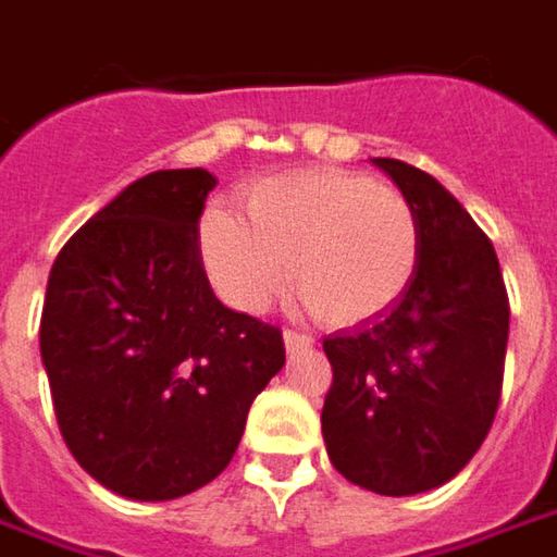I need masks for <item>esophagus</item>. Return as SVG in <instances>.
I'll return each mask as SVG.
<instances>
[{
    "instance_id": "34e87169",
    "label": "esophagus",
    "mask_w": 557,
    "mask_h": 557,
    "mask_svg": "<svg viewBox=\"0 0 557 557\" xmlns=\"http://www.w3.org/2000/svg\"><path fill=\"white\" fill-rule=\"evenodd\" d=\"M282 337H285V350H288V354H297V350H310L312 344H315V341H312V334L290 332V329L282 334Z\"/></svg>"
}]
</instances>
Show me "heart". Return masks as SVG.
Instances as JSON below:
<instances>
[{
  "label": "heart",
  "instance_id": "obj_1",
  "mask_svg": "<svg viewBox=\"0 0 557 557\" xmlns=\"http://www.w3.org/2000/svg\"><path fill=\"white\" fill-rule=\"evenodd\" d=\"M245 220L207 210L201 263L228 307L263 312L290 278L332 325L381 319L412 285L418 220L394 185L356 170H297L245 191Z\"/></svg>",
  "mask_w": 557,
  "mask_h": 557
}]
</instances>
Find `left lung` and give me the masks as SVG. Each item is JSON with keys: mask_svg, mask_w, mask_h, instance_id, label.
<instances>
[{"mask_svg": "<svg viewBox=\"0 0 557 557\" xmlns=\"http://www.w3.org/2000/svg\"><path fill=\"white\" fill-rule=\"evenodd\" d=\"M372 163L416 210L418 269L381 319L325 337L334 384L322 437L350 483L416 496L453 481L493 424L508 294L490 238L431 173L394 158Z\"/></svg>", "mask_w": 557, "mask_h": 557, "instance_id": "1", "label": "left lung"}]
</instances>
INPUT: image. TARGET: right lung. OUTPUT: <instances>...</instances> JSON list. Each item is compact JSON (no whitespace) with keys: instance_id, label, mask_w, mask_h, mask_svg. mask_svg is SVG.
I'll list each match as a JSON object with an SVG mask.
<instances>
[{"instance_id":"1","label":"right lung","mask_w":557,"mask_h":557,"mask_svg":"<svg viewBox=\"0 0 557 557\" xmlns=\"http://www.w3.org/2000/svg\"><path fill=\"white\" fill-rule=\"evenodd\" d=\"M216 176L158 170L61 247L39 354L74 459L136 503L195 493L232 461L253 396L285 366L275 325L228 310L198 247Z\"/></svg>"}]
</instances>
